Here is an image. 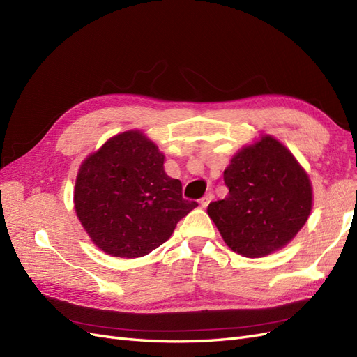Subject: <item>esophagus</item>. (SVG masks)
<instances>
[{
  "label": "esophagus",
  "mask_w": 357,
  "mask_h": 357,
  "mask_svg": "<svg viewBox=\"0 0 357 357\" xmlns=\"http://www.w3.org/2000/svg\"><path fill=\"white\" fill-rule=\"evenodd\" d=\"M214 199V196H213V193H206L202 199H200V205H202L204 208H206L208 205H209V202H211V200Z\"/></svg>",
  "instance_id": "1"
}]
</instances>
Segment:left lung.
Masks as SVG:
<instances>
[{"label": "left lung", "instance_id": "8db88e82", "mask_svg": "<svg viewBox=\"0 0 357 357\" xmlns=\"http://www.w3.org/2000/svg\"><path fill=\"white\" fill-rule=\"evenodd\" d=\"M229 195L208 205L229 248L259 258L283 248L303 227L312 208L309 178L273 137L244 148L223 173Z\"/></svg>", "mask_w": 357, "mask_h": 357}]
</instances>
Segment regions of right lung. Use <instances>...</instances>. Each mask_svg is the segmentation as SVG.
Listing matches in <instances>:
<instances>
[{
	"instance_id": "obj_1",
	"label": "right lung",
	"mask_w": 357,
	"mask_h": 357,
	"mask_svg": "<svg viewBox=\"0 0 357 357\" xmlns=\"http://www.w3.org/2000/svg\"><path fill=\"white\" fill-rule=\"evenodd\" d=\"M164 155L137 131L109 139L81 164L75 211L105 253L139 258L166 243L181 218L197 206L164 172Z\"/></svg>"
}]
</instances>
